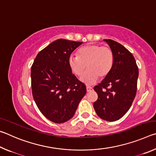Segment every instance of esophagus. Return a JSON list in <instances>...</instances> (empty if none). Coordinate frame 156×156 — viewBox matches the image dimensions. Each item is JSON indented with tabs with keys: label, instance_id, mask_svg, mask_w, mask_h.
Returning a JSON list of instances; mask_svg holds the SVG:
<instances>
[{
	"label": "esophagus",
	"instance_id": "obj_1",
	"mask_svg": "<svg viewBox=\"0 0 156 156\" xmlns=\"http://www.w3.org/2000/svg\"><path fill=\"white\" fill-rule=\"evenodd\" d=\"M92 90H93V88L91 87H89V86L87 87V92H90V91H91Z\"/></svg>",
	"mask_w": 156,
	"mask_h": 156
}]
</instances>
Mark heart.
Wrapping results in <instances>:
<instances>
[{"mask_svg": "<svg viewBox=\"0 0 156 156\" xmlns=\"http://www.w3.org/2000/svg\"><path fill=\"white\" fill-rule=\"evenodd\" d=\"M68 64L72 73L77 76L83 74L87 66L88 70L80 80L91 85L96 83L98 76L104 78L109 74L113 64V54L107 46L89 44L78 50V56L71 55Z\"/></svg>", "mask_w": 156, "mask_h": 156, "instance_id": "heart-1", "label": "heart"}]
</instances>
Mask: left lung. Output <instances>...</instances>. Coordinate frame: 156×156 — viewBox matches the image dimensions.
I'll return each instance as SVG.
<instances>
[{"label": "left lung", "mask_w": 156, "mask_h": 156, "mask_svg": "<svg viewBox=\"0 0 156 156\" xmlns=\"http://www.w3.org/2000/svg\"><path fill=\"white\" fill-rule=\"evenodd\" d=\"M103 41L112 50L113 64L109 74L94 87L98 98L94 108L101 119L113 122L128 112L135 98L138 68L133 56L125 47L110 39Z\"/></svg>", "instance_id": "obj_1"}]
</instances>
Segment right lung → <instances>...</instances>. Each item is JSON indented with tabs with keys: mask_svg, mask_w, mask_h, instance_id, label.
I'll return each instance as SVG.
<instances>
[{
	"mask_svg": "<svg viewBox=\"0 0 156 156\" xmlns=\"http://www.w3.org/2000/svg\"><path fill=\"white\" fill-rule=\"evenodd\" d=\"M58 39L37 55L31 70L34 101L44 117L55 123L70 120L86 94V87L68 64L72 53L82 44Z\"/></svg>",
	"mask_w": 156,
	"mask_h": 156,
	"instance_id": "right-lung-1",
	"label": "right lung"
}]
</instances>
